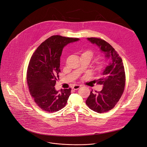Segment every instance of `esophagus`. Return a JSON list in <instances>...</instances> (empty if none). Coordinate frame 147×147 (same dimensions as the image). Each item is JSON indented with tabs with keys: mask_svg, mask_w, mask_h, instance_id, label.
<instances>
[{
	"mask_svg": "<svg viewBox=\"0 0 147 147\" xmlns=\"http://www.w3.org/2000/svg\"><path fill=\"white\" fill-rule=\"evenodd\" d=\"M81 86V85H74L72 87V89H74V90H77V89H79Z\"/></svg>",
	"mask_w": 147,
	"mask_h": 147,
	"instance_id": "1",
	"label": "esophagus"
}]
</instances>
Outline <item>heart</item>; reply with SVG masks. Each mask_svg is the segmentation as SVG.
Here are the masks:
<instances>
[{
  "label": "heart",
  "mask_w": 147,
  "mask_h": 147,
  "mask_svg": "<svg viewBox=\"0 0 147 147\" xmlns=\"http://www.w3.org/2000/svg\"><path fill=\"white\" fill-rule=\"evenodd\" d=\"M85 53H87V54H89L90 55H91V56L92 57L93 53H92V51H86Z\"/></svg>",
  "instance_id": "1"
}]
</instances>
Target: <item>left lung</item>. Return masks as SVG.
Returning <instances> with one entry per match:
<instances>
[{
	"label": "left lung",
	"instance_id": "1",
	"mask_svg": "<svg viewBox=\"0 0 147 147\" xmlns=\"http://www.w3.org/2000/svg\"><path fill=\"white\" fill-rule=\"evenodd\" d=\"M88 40L96 44L105 57L111 58L110 62L103 70L97 83L103 85L101 91L90 92L86 104L92 110L103 113L113 109L119 100L125 86V73L121 58L115 49L105 40L99 38L88 37Z\"/></svg>",
	"mask_w": 147,
	"mask_h": 147
}]
</instances>
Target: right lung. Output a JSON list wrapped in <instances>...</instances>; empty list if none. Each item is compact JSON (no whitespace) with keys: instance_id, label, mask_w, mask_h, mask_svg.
<instances>
[{"instance_id":"1","label":"right lung","mask_w":147,"mask_h":147,"mask_svg":"<svg viewBox=\"0 0 147 147\" xmlns=\"http://www.w3.org/2000/svg\"><path fill=\"white\" fill-rule=\"evenodd\" d=\"M79 38L52 36L42 42L32 55L27 71V82L30 94L42 110L54 113L63 109L71 94V88L56 90L59 79L60 59L67 44Z\"/></svg>"}]
</instances>
